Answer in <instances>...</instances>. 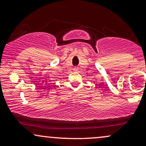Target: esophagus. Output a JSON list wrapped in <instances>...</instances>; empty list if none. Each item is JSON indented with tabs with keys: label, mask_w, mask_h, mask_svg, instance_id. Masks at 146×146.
Listing matches in <instances>:
<instances>
[{
	"label": "esophagus",
	"mask_w": 146,
	"mask_h": 146,
	"mask_svg": "<svg viewBox=\"0 0 146 146\" xmlns=\"http://www.w3.org/2000/svg\"><path fill=\"white\" fill-rule=\"evenodd\" d=\"M73 71H78V68L77 67H75L74 68H73Z\"/></svg>",
	"instance_id": "obj_1"
}]
</instances>
